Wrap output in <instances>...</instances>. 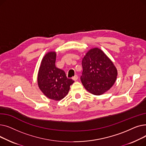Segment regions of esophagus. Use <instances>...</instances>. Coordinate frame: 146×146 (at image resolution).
Masks as SVG:
<instances>
[{
  "label": "esophagus",
  "mask_w": 146,
  "mask_h": 146,
  "mask_svg": "<svg viewBox=\"0 0 146 146\" xmlns=\"http://www.w3.org/2000/svg\"><path fill=\"white\" fill-rule=\"evenodd\" d=\"M72 79H73V80H74V81H76V80H77L78 79V75H74V76H73V77L72 78Z\"/></svg>",
  "instance_id": "1"
}]
</instances>
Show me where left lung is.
<instances>
[{
    "label": "left lung",
    "mask_w": 146,
    "mask_h": 146,
    "mask_svg": "<svg viewBox=\"0 0 146 146\" xmlns=\"http://www.w3.org/2000/svg\"><path fill=\"white\" fill-rule=\"evenodd\" d=\"M80 79L83 86L92 94L101 95L115 82L117 70L112 61L98 48L90 50L82 59Z\"/></svg>",
    "instance_id": "1"
}]
</instances>
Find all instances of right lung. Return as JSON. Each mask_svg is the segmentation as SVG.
<instances>
[{
	"label": "right lung",
	"instance_id": "right-lung-1",
	"mask_svg": "<svg viewBox=\"0 0 146 146\" xmlns=\"http://www.w3.org/2000/svg\"><path fill=\"white\" fill-rule=\"evenodd\" d=\"M56 53L50 51L46 54L41 63L38 74V85L48 98L60 101L68 94L74 80L66 77L65 72L55 65Z\"/></svg>",
	"mask_w": 146,
	"mask_h": 146
}]
</instances>
